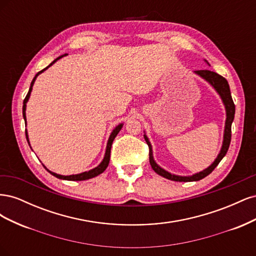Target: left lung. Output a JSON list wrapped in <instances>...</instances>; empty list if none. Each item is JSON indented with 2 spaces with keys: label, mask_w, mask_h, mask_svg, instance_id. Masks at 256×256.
Returning a JSON list of instances; mask_svg holds the SVG:
<instances>
[{
  "label": "left lung",
  "mask_w": 256,
  "mask_h": 256,
  "mask_svg": "<svg viewBox=\"0 0 256 256\" xmlns=\"http://www.w3.org/2000/svg\"><path fill=\"white\" fill-rule=\"evenodd\" d=\"M196 74H198L200 76H202L204 80H206L216 90V92L220 95L222 102L226 106V128H224V136H223V144L221 147V150L218 154V157L216 158V160L212 162V166H209L207 168H205L204 171L193 174L192 176H178V175H174L166 172V170H164L162 168H160L156 161L154 160L152 157V145L150 142L148 141V138L146 136V134H144V138L150 147V164L152 168V170L157 174H159L160 176H164V178H168V180H171L174 182H198L202 178L206 177L207 175L210 174L214 168L219 164V162L223 159V157L226 156L228 147H230V138H232V122L234 120V115H235V104L233 99H232V95H230V85L226 81V78H223L222 76L218 74L216 72H210V70H196L194 72Z\"/></svg>",
  "instance_id": "1"
}]
</instances>
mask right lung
Masks as SVG:
<instances>
[{"label":"right lung","mask_w":256,"mask_h":256,"mask_svg":"<svg viewBox=\"0 0 256 256\" xmlns=\"http://www.w3.org/2000/svg\"><path fill=\"white\" fill-rule=\"evenodd\" d=\"M66 54H64V56H58V58H56L54 60L52 63L49 65V66H47L44 69H42V70H40V72H37L36 74V76H34V79H33V81L30 82V90H28V95L26 96V98H24V100H23V106H22V114H23V118H24V122H26V102H28V98H30V92H32V88H33V85H34V82H35V80H36V78H37V76L38 74H40L42 72H44L46 69H48L52 64H54L56 63V62L58 60H60V58H62L63 56H65ZM122 124H120L118 126H116L115 128H114V130L112 131V134H110V138H109V140H108V144H106V154H104V160L102 161V164H100L98 166H96L95 168H92V170H90V171H88V172H83V173H80V174H76V175H69V176H64V175H60V174H56V173H53V172H51V171H49V170L46 168L44 164V168L47 170V171L49 172V173H51L53 176H56V177H58V178H60V180H90V178H92V177H95V176H97V175H99V174H102L104 170L108 168V166H109V162H110V154H111V147H112V143H113V141H114V138H115V136H118V134L120 132V129H122ZM26 140H28V143H30L28 142V131L26 130Z\"/></svg>","instance_id":"add662e5"}]
</instances>
